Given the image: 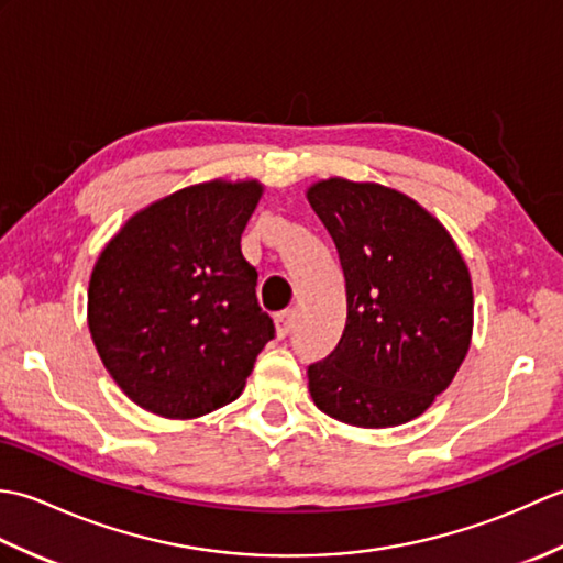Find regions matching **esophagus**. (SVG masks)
<instances>
[{"label": "esophagus", "mask_w": 563, "mask_h": 563, "mask_svg": "<svg viewBox=\"0 0 563 563\" xmlns=\"http://www.w3.org/2000/svg\"><path fill=\"white\" fill-rule=\"evenodd\" d=\"M292 309H285V312L275 314V331H278V339H285L292 329Z\"/></svg>", "instance_id": "esophagus-1"}]
</instances>
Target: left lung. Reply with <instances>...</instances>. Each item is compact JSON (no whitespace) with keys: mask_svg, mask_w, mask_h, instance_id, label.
<instances>
[{"mask_svg":"<svg viewBox=\"0 0 563 563\" xmlns=\"http://www.w3.org/2000/svg\"><path fill=\"white\" fill-rule=\"evenodd\" d=\"M307 200L339 249L349 300L339 345L307 369L309 394L349 426L413 421L470 351V268L445 227L399 190L333 176Z\"/></svg>","mask_w":563,"mask_h":563,"instance_id":"1","label":"left lung"}]
</instances>
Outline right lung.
Returning <instances> with one entry per match:
<instances>
[{"label": "right lung", "instance_id": "add662e5", "mask_svg": "<svg viewBox=\"0 0 563 563\" xmlns=\"http://www.w3.org/2000/svg\"><path fill=\"white\" fill-rule=\"evenodd\" d=\"M263 186L196 184L135 212L89 280L101 361L142 409L198 418L234 401L273 336L242 232Z\"/></svg>", "mask_w": 563, "mask_h": 563}]
</instances>
